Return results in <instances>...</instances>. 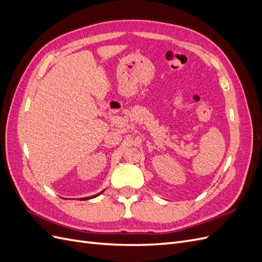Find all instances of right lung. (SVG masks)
Segmentation results:
<instances>
[{
	"mask_svg": "<svg viewBox=\"0 0 262 262\" xmlns=\"http://www.w3.org/2000/svg\"><path fill=\"white\" fill-rule=\"evenodd\" d=\"M100 193H102V191L100 192ZM100 193H98V194H95V195H92V196H87V198H82L81 200H89V199H93V198H96L97 195H99Z\"/></svg>",
	"mask_w": 262,
	"mask_h": 262,
	"instance_id": "add662e5",
	"label": "right lung"
}]
</instances>
